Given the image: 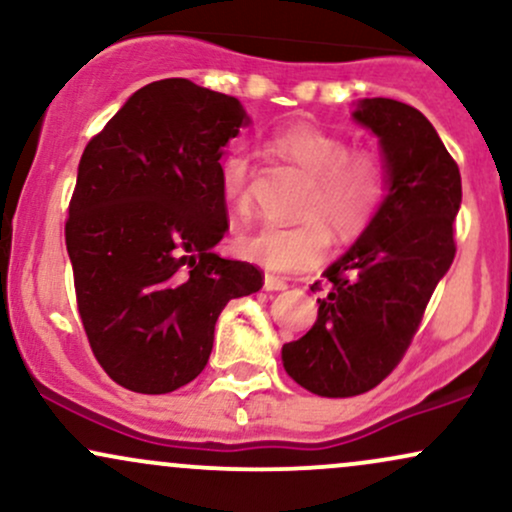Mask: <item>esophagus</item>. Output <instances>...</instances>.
<instances>
[{
	"instance_id": "34e87169",
	"label": "esophagus",
	"mask_w": 512,
	"mask_h": 512,
	"mask_svg": "<svg viewBox=\"0 0 512 512\" xmlns=\"http://www.w3.org/2000/svg\"><path fill=\"white\" fill-rule=\"evenodd\" d=\"M286 289H289V284H286L281 276L264 274V291H286Z\"/></svg>"
}]
</instances>
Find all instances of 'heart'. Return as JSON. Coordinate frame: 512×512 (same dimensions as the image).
Here are the masks:
<instances>
[{"label":"heart","instance_id":"obj_1","mask_svg":"<svg viewBox=\"0 0 512 512\" xmlns=\"http://www.w3.org/2000/svg\"><path fill=\"white\" fill-rule=\"evenodd\" d=\"M272 149L296 163L310 185L301 202L298 223L264 221L236 238V250L245 260L272 272H303L327 257L332 231L354 236L370 221L385 195V170L370 151L349 149L339 134L315 125H293L272 137ZM250 156L245 149H231L219 163L221 197L233 209L248 204Z\"/></svg>","mask_w":512,"mask_h":512}]
</instances>
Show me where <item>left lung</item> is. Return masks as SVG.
Instances as JSON below:
<instances>
[{"instance_id": "left-lung-1", "label": "left lung", "mask_w": 512, "mask_h": 512, "mask_svg": "<svg viewBox=\"0 0 512 512\" xmlns=\"http://www.w3.org/2000/svg\"><path fill=\"white\" fill-rule=\"evenodd\" d=\"M351 117L378 137L385 197L322 274L332 286L317 298L315 325L281 349L286 373L320 397L363 395L397 366L455 260L452 223L462 204L460 168L419 110L363 98Z\"/></svg>"}]
</instances>
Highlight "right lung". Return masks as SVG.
Returning a JSON list of instances; mask_svg holds the SVG:
<instances>
[{"mask_svg":"<svg viewBox=\"0 0 512 512\" xmlns=\"http://www.w3.org/2000/svg\"><path fill=\"white\" fill-rule=\"evenodd\" d=\"M245 125L238 98L163 79L84 149L64 236L88 344L127 390L195 380L226 303L262 289L260 269L214 252L228 231L219 161Z\"/></svg>","mask_w":512,"mask_h":512,"instance_id":"obj_1","label":"right lung"}]
</instances>
